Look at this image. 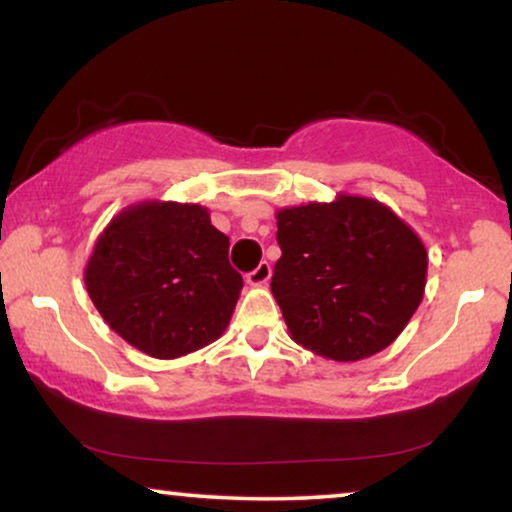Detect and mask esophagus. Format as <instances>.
I'll return each mask as SVG.
<instances>
[{
  "instance_id": "esophagus-1",
  "label": "esophagus",
  "mask_w": 512,
  "mask_h": 512,
  "mask_svg": "<svg viewBox=\"0 0 512 512\" xmlns=\"http://www.w3.org/2000/svg\"><path fill=\"white\" fill-rule=\"evenodd\" d=\"M270 277H272V268H270V263H261L258 265V268L254 270V272H249L247 275V282L251 284V286H265L270 282Z\"/></svg>"
}]
</instances>
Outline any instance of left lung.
Returning <instances> with one entry per match:
<instances>
[{
  "label": "left lung",
  "instance_id": "8db88e82",
  "mask_svg": "<svg viewBox=\"0 0 512 512\" xmlns=\"http://www.w3.org/2000/svg\"><path fill=\"white\" fill-rule=\"evenodd\" d=\"M272 296L291 340L338 363L387 349L426 289L429 254L394 209L366 195L282 207Z\"/></svg>",
  "mask_w": 512,
  "mask_h": 512
}]
</instances>
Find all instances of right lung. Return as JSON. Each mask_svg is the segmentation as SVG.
<instances>
[{"label":"right lung","mask_w":512,"mask_h":512,"mask_svg":"<svg viewBox=\"0 0 512 512\" xmlns=\"http://www.w3.org/2000/svg\"><path fill=\"white\" fill-rule=\"evenodd\" d=\"M228 235L198 202L144 200L107 223L83 282L114 333L153 359H179L219 340L242 277Z\"/></svg>","instance_id":"add662e5"}]
</instances>
